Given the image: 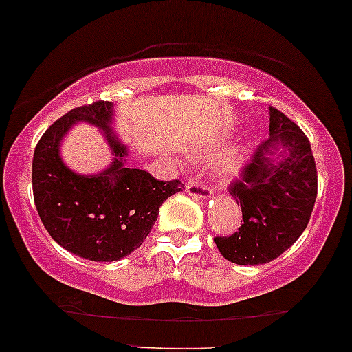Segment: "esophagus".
I'll use <instances>...</instances> for the list:
<instances>
[{
    "mask_svg": "<svg viewBox=\"0 0 352 352\" xmlns=\"http://www.w3.org/2000/svg\"><path fill=\"white\" fill-rule=\"evenodd\" d=\"M185 192L188 195L197 197V199H208L212 194L210 187L199 179H188L187 184H185Z\"/></svg>",
    "mask_w": 352,
    "mask_h": 352,
    "instance_id": "esophagus-1",
    "label": "esophagus"
}]
</instances>
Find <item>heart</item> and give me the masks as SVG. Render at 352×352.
<instances>
[{"instance_id": "obj_1", "label": "heart", "mask_w": 352, "mask_h": 352, "mask_svg": "<svg viewBox=\"0 0 352 352\" xmlns=\"http://www.w3.org/2000/svg\"><path fill=\"white\" fill-rule=\"evenodd\" d=\"M242 164H244V157L239 155V153H235V155H230L229 158H226L222 164V170L226 173H229V175H232V173H237L239 170H241Z\"/></svg>"}]
</instances>
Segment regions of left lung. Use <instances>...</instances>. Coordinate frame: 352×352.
Instances as JSON below:
<instances>
[{
	"mask_svg": "<svg viewBox=\"0 0 352 352\" xmlns=\"http://www.w3.org/2000/svg\"><path fill=\"white\" fill-rule=\"evenodd\" d=\"M269 113L270 137L229 185L242 208L241 227L215 237L220 254L234 264H265L285 252L307 227L318 197V168L306 133L277 108ZM277 146L286 153L279 162L267 157Z\"/></svg>",
	"mask_w": 352,
	"mask_h": 352,
	"instance_id": "left-lung-1",
	"label": "left lung"
}]
</instances>
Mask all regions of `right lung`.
<instances>
[{"instance_id": "1", "label": "right lung", "mask_w": 352, "mask_h": 352, "mask_svg": "<svg viewBox=\"0 0 352 352\" xmlns=\"http://www.w3.org/2000/svg\"><path fill=\"white\" fill-rule=\"evenodd\" d=\"M111 103L73 108L43 133L33 157V197L45 229L63 249L95 262H111L138 249L152 230L158 208L182 190L180 180H157L140 168L123 165L126 148L115 140ZM90 121L107 133L116 158L100 176L73 174L60 162L57 145L69 126Z\"/></svg>"}]
</instances>
